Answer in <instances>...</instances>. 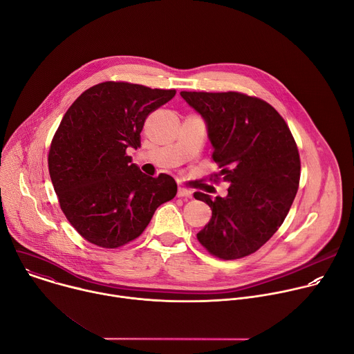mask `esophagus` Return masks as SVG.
<instances>
[{"label": "esophagus", "mask_w": 354, "mask_h": 354, "mask_svg": "<svg viewBox=\"0 0 354 354\" xmlns=\"http://www.w3.org/2000/svg\"><path fill=\"white\" fill-rule=\"evenodd\" d=\"M192 194H193V193H192L189 189H185V187H179V189H178V197H189V198H190Z\"/></svg>", "instance_id": "esophagus-1"}]
</instances>
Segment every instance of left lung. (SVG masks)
Wrapping results in <instances>:
<instances>
[{
	"label": "left lung",
	"instance_id": "1",
	"mask_svg": "<svg viewBox=\"0 0 354 354\" xmlns=\"http://www.w3.org/2000/svg\"><path fill=\"white\" fill-rule=\"evenodd\" d=\"M180 95L207 123L212 158L221 169L214 182L230 183L225 197L194 192L212 209L197 239L216 258L241 259L263 246L290 212L301 174L295 140L261 97L235 91Z\"/></svg>",
	"mask_w": 354,
	"mask_h": 354
}]
</instances>
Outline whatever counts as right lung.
Listing matches in <instances>:
<instances>
[{"label": "right lung", "mask_w": 354, "mask_h": 354, "mask_svg": "<svg viewBox=\"0 0 354 354\" xmlns=\"http://www.w3.org/2000/svg\"><path fill=\"white\" fill-rule=\"evenodd\" d=\"M175 93L106 81L84 91L66 112L50 144L48 172L64 216L88 242L106 249L131 242L176 196L172 176L144 175L127 156L129 147H140L148 115Z\"/></svg>", "instance_id": "1"}]
</instances>
